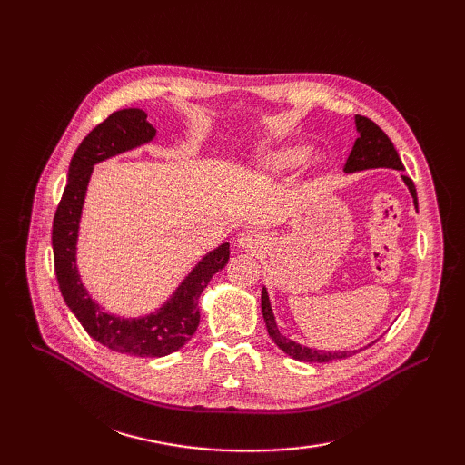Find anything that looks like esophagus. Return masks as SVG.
I'll list each match as a JSON object with an SVG mask.
<instances>
[{
	"mask_svg": "<svg viewBox=\"0 0 465 465\" xmlns=\"http://www.w3.org/2000/svg\"><path fill=\"white\" fill-rule=\"evenodd\" d=\"M238 244L244 248H256L262 244V236L256 231H244L241 236H238Z\"/></svg>",
	"mask_w": 465,
	"mask_h": 465,
	"instance_id": "esophagus-1",
	"label": "esophagus"
}]
</instances>
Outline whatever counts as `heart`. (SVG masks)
<instances>
[{
    "label": "heart",
    "mask_w": 465,
    "mask_h": 465,
    "mask_svg": "<svg viewBox=\"0 0 465 465\" xmlns=\"http://www.w3.org/2000/svg\"><path fill=\"white\" fill-rule=\"evenodd\" d=\"M302 159H304V153L302 151H299V149H287V151L275 153L270 163L273 166H277V168H289V166L299 164Z\"/></svg>",
    "instance_id": "heart-1"
}]
</instances>
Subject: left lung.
<instances>
[{
    "label": "left lung",
    "instance_id": "1",
    "mask_svg": "<svg viewBox=\"0 0 465 465\" xmlns=\"http://www.w3.org/2000/svg\"><path fill=\"white\" fill-rule=\"evenodd\" d=\"M357 122V130H359V137L353 145V151H351L349 159L345 163V173H355V171H364V168H378V166H386V168H398L401 171L403 164L400 154L393 147V143L390 142V137L378 128V125L367 118V116H359L355 118ZM403 182L410 186V192L413 195V202L417 207V192L413 186V180L410 176H403ZM262 314H263V322L267 333H270L272 340L275 341V345L285 351V353L297 361H304V362H330V361H337V359H347L357 351H318V349H311V347H302L299 343H294L287 337H283L279 333L277 326H275V318L272 312L270 306V297H267V291H262Z\"/></svg>",
    "mask_w": 465,
    "mask_h": 465
}]
</instances>
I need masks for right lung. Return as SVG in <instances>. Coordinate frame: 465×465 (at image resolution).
Returning <instances> with one entry per match:
<instances>
[{
	"instance_id": "add662e5",
	"label": "right lung",
	"mask_w": 465,
	"mask_h": 465,
	"mask_svg": "<svg viewBox=\"0 0 465 465\" xmlns=\"http://www.w3.org/2000/svg\"><path fill=\"white\" fill-rule=\"evenodd\" d=\"M154 128L139 108H125L96 125L77 147L69 164L67 184L52 224L54 270L65 304L85 331L104 347L132 357H164L186 345L198 330V299L217 272L229 262V244L224 242L193 267L182 281L173 299L145 318L125 320L103 312L83 289L75 265V242L93 164L114 154L151 142Z\"/></svg>"
}]
</instances>
